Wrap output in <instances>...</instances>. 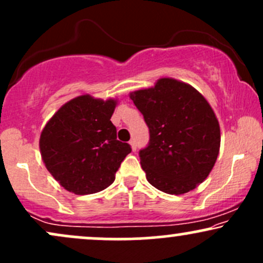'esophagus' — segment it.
I'll return each mask as SVG.
<instances>
[{"label":"esophagus","instance_id":"1","mask_svg":"<svg viewBox=\"0 0 263 263\" xmlns=\"http://www.w3.org/2000/svg\"><path fill=\"white\" fill-rule=\"evenodd\" d=\"M129 144H131L132 151H134V152H135V151L137 149V144H136V141L135 140H131V141H129Z\"/></svg>","mask_w":263,"mask_h":263}]
</instances>
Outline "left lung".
Segmentation results:
<instances>
[{
	"mask_svg": "<svg viewBox=\"0 0 263 263\" xmlns=\"http://www.w3.org/2000/svg\"><path fill=\"white\" fill-rule=\"evenodd\" d=\"M149 128L140 151L149 184L180 195L203 183L220 149V126L206 99L189 84L161 78L155 86L129 93Z\"/></svg>",
	"mask_w": 263,
	"mask_h": 263,
	"instance_id": "1",
	"label": "left lung"
}]
</instances>
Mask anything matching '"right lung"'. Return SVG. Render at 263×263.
<instances>
[{"label":"right lung","mask_w":263,"mask_h":263,"mask_svg":"<svg viewBox=\"0 0 263 263\" xmlns=\"http://www.w3.org/2000/svg\"><path fill=\"white\" fill-rule=\"evenodd\" d=\"M117 100L80 95L45 123L39 149L48 172L63 188L78 195L93 194L114 183L121 162L131 152L117 141L110 121Z\"/></svg>","instance_id":"right-lung-1"}]
</instances>
